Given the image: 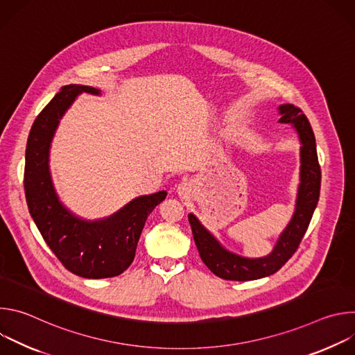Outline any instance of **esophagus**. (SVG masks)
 <instances>
[{
  "label": "esophagus",
  "mask_w": 355,
  "mask_h": 355,
  "mask_svg": "<svg viewBox=\"0 0 355 355\" xmlns=\"http://www.w3.org/2000/svg\"><path fill=\"white\" fill-rule=\"evenodd\" d=\"M177 192H178V195L181 196V198H188L189 196V193L192 192V185L189 184V182H181V184H178V187H177Z\"/></svg>",
  "instance_id": "34e87169"
}]
</instances>
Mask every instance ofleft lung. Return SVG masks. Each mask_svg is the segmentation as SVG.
Returning a JSON list of instances; mask_svg holds the SVG:
<instances>
[{
	"label": "left lung",
	"instance_id": "1",
	"mask_svg": "<svg viewBox=\"0 0 355 355\" xmlns=\"http://www.w3.org/2000/svg\"><path fill=\"white\" fill-rule=\"evenodd\" d=\"M281 123H289L300 140V184L295 212L285 230L279 234L274 250L261 259H247L226 250L193 214L188 215L192 236L205 266L219 278L229 281H251L277 272L297 250L305 236L320 195V166L312 126L303 112L292 104L278 107Z\"/></svg>",
	"mask_w": 355,
	"mask_h": 355
}]
</instances>
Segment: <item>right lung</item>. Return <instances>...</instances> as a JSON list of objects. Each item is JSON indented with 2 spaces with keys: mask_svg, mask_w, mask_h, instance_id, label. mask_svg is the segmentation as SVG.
<instances>
[{
  "mask_svg": "<svg viewBox=\"0 0 355 355\" xmlns=\"http://www.w3.org/2000/svg\"><path fill=\"white\" fill-rule=\"evenodd\" d=\"M81 92L101 94L88 85H64L35 119L25 153V196L42 237L70 272L111 278L132 264L146 219L167 192L135 198L114 215L94 222L76 216L62 204L49 168L50 144L60 119Z\"/></svg>",
  "mask_w": 355,
  "mask_h": 355,
  "instance_id": "obj_1",
  "label": "right lung"
}]
</instances>
